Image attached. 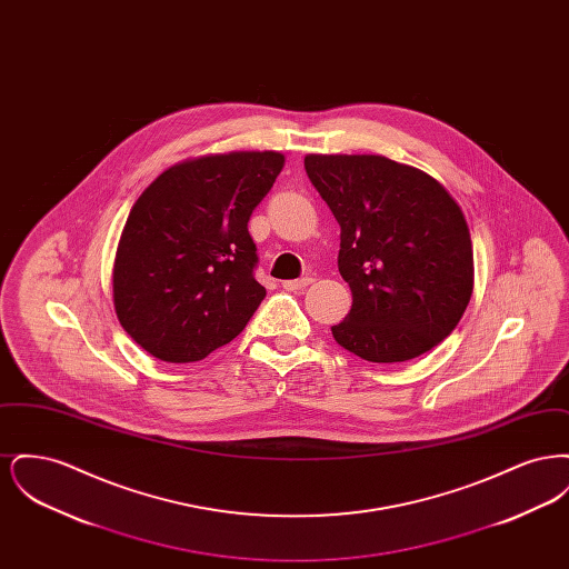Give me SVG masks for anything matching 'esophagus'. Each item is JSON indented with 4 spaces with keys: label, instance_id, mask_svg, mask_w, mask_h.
Wrapping results in <instances>:
<instances>
[{
    "label": "esophagus",
    "instance_id": "obj_1",
    "mask_svg": "<svg viewBox=\"0 0 569 569\" xmlns=\"http://www.w3.org/2000/svg\"><path fill=\"white\" fill-rule=\"evenodd\" d=\"M311 281H313V277H300V279H292V281H283V290L286 292H297V290L307 288Z\"/></svg>",
    "mask_w": 569,
    "mask_h": 569
}]
</instances>
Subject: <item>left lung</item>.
<instances>
[{
    "label": "left lung",
    "instance_id": "obj_1",
    "mask_svg": "<svg viewBox=\"0 0 569 569\" xmlns=\"http://www.w3.org/2000/svg\"><path fill=\"white\" fill-rule=\"evenodd\" d=\"M305 170L341 226L339 272L352 309L335 341L369 362H406L459 325L473 251L459 204L427 172L381 156H307Z\"/></svg>",
    "mask_w": 569,
    "mask_h": 569
}]
</instances>
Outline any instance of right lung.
Instances as JSON below:
<instances>
[{"label": "right lung", "instance_id": "add662e5", "mask_svg": "<svg viewBox=\"0 0 569 569\" xmlns=\"http://www.w3.org/2000/svg\"><path fill=\"white\" fill-rule=\"evenodd\" d=\"M283 162L274 151L209 156L142 191L112 269L117 318L142 350L196 362L243 332L267 297L247 223Z\"/></svg>", "mask_w": 569, "mask_h": 569}]
</instances>
